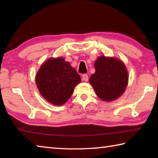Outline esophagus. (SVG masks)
<instances>
[{
	"instance_id": "obj_1",
	"label": "esophagus",
	"mask_w": 158,
	"mask_h": 158,
	"mask_svg": "<svg viewBox=\"0 0 158 158\" xmlns=\"http://www.w3.org/2000/svg\"><path fill=\"white\" fill-rule=\"evenodd\" d=\"M82 79H83V80H84V81H88V80H89V76H88L87 74H83V75H82Z\"/></svg>"
}]
</instances>
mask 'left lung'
Listing matches in <instances>:
<instances>
[{
	"label": "left lung",
	"mask_w": 158,
	"mask_h": 158,
	"mask_svg": "<svg viewBox=\"0 0 158 158\" xmlns=\"http://www.w3.org/2000/svg\"><path fill=\"white\" fill-rule=\"evenodd\" d=\"M95 73L90 76V84L101 100L111 102L123 95L128 84L125 64L117 58L102 56L94 63Z\"/></svg>",
	"instance_id": "left-lung-1"
}]
</instances>
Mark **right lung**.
Returning a JSON list of instances; mask_svg holds the SVG:
<instances>
[{
    "mask_svg": "<svg viewBox=\"0 0 158 158\" xmlns=\"http://www.w3.org/2000/svg\"><path fill=\"white\" fill-rule=\"evenodd\" d=\"M81 79L76 69L62 57L50 58L35 76L37 89L45 100L54 105L65 104Z\"/></svg>",
    "mask_w": 158,
    "mask_h": 158,
    "instance_id": "right-lung-1",
    "label": "right lung"
}]
</instances>
